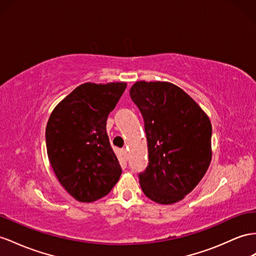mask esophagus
Listing matches in <instances>:
<instances>
[{
  "mask_svg": "<svg viewBox=\"0 0 256 256\" xmlns=\"http://www.w3.org/2000/svg\"><path fill=\"white\" fill-rule=\"evenodd\" d=\"M122 156H123L124 159H128V150L126 148L122 149Z\"/></svg>",
  "mask_w": 256,
  "mask_h": 256,
  "instance_id": "34e87169",
  "label": "esophagus"
}]
</instances>
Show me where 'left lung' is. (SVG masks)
Listing matches in <instances>:
<instances>
[{
  "label": "left lung",
  "mask_w": 256,
  "mask_h": 256,
  "mask_svg": "<svg viewBox=\"0 0 256 256\" xmlns=\"http://www.w3.org/2000/svg\"><path fill=\"white\" fill-rule=\"evenodd\" d=\"M145 121L149 164L140 184L150 200L173 204L192 192L212 160V124L178 85L137 81L130 90Z\"/></svg>",
  "instance_id": "left-lung-1"
}]
</instances>
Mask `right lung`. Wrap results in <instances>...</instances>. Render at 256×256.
Returning a JSON list of instances; mask_svg holds the SVG:
<instances>
[{"mask_svg":"<svg viewBox=\"0 0 256 256\" xmlns=\"http://www.w3.org/2000/svg\"><path fill=\"white\" fill-rule=\"evenodd\" d=\"M126 88V82L81 84L50 116L45 130L48 160L58 182L78 201L102 198L120 178L106 121Z\"/></svg>","mask_w":256,"mask_h":256,"instance_id":"add662e5","label":"right lung"}]
</instances>
